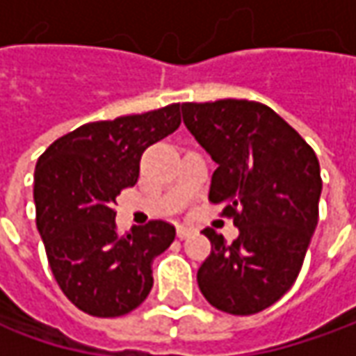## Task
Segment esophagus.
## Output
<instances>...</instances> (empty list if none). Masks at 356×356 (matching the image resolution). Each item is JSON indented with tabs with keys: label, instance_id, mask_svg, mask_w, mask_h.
Returning <instances> with one entry per match:
<instances>
[{
	"label": "esophagus",
	"instance_id": "1",
	"mask_svg": "<svg viewBox=\"0 0 356 356\" xmlns=\"http://www.w3.org/2000/svg\"><path fill=\"white\" fill-rule=\"evenodd\" d=\"M192 232H194V229H192V227H188V226H178V227H176V234H178V238H180V239H186L188 236H192Z\"/></svg>",
	"mask_w": 356,
	"mask_h": 356
}]
</instances>
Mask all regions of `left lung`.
<instances>
[{
	"instance_id": "obj_1",
	"label": "left lung",
	"mask_w": 356,
	"mask_h": 356,
	"mask_svg": "<svg viewBox=\"0 0 356 356\" xmlns=\"http://www.w3.org/2000/svg\"><path fill=\"white\" fill-rule=\"evenodd\" d=\"M186 129L212 156L210 202L224 204L239 236L212 227V253L198 269L208 303L232 315L259 313L291 289L319 220V160L269 106L224 99L182 103Z\"/></svg>"
}]
</instances>
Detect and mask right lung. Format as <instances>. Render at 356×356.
Masks as SVG:
<instances>
[{
	"instance_id": "right-lung-1",
	"label": "right lung",
	"mask_w": 356,
	"mask_h": 356,
	"mask_svg": "<svg viewBox=\"0 0 356 356\" xmlns=\"http://www.w3.org/2000/svg\"><path fill=\"white\" fill-rule=\"evenodd\" d=\"M180 104L83 124L57 138L35 166L37 229L67 299L92 317H120L152 289V261L176 229L152 220L118 234L115 204L136 184L140 156L180 127Z\"/></svg>"
}]
</instances>
